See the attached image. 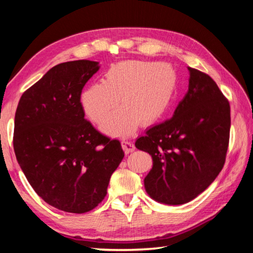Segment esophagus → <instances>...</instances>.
Segmentation results:
<instances>
[{
	"label": "esophagus",
	"mask_w": 253,
	"mask_h": 253,
	"mask_svg": "<svg viewBox=\"0 0 253 253\" xmlns=\"http://www.w3.org/2000/svg\"><path fill=\"white\" fill-rule=\"evenodd\" d=\"M122 146L126 154H129L135 151V145L132 144V142H130V140H127V139L122 140Z\"/></svg>",
	"instance_id": "1"
}]
</instances>
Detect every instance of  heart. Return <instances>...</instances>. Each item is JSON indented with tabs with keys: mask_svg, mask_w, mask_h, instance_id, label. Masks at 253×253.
<instances>
[{
	"mask_svg": "<svg viewBox=\"0 0 253 253\" xmlns=\"http://www.w3.org/2000/svg\"><path fill=\"white\" fill-rule=\"evenodd\" d=\"M176 74L165 63L127 60L107 70L105 81L88 85L80 96L84 114L93 123L101 122L113 111L101 128L113 135H129L139 123L151 125L161 119L172 104Z\"/></svg>",
	"mask_w": 253,
	"mask_h": 253,
	"instance_id": "obj_1",
	"label": "heart"
}]
</instances>
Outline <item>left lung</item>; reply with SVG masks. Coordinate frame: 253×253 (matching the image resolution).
Wrapping results in <instances>:
<instances>
[{
    "mask_svg": "<svg viewBox=\"0 0 253 253\" xmlns=\"http://www.w3.org/2000/svg\"><path fill=\"white\" fill-rule=\"evenodd\" d=\"M173 117L149 128L135 146L153 158L145 190L160 203H187L223 169L230 138V104L211 77L193 68Z\"/></svg>",
    "mask_w": 253,
    "mask_h": 253,
    "instance_id": "8db88e82",
    "label": "left lung"
}]
</instances>
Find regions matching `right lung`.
<instances>
[{
  "mask_svg": "<svg viewBox=\"0 0 253 253\" xmlns=\"http://www.w3.org/2000/svg\"><path fill=\"white\" fill-rule=\"evenodd\" d=\"M99 62L60 63L25 90L14 118L13 147L25 177L40 198L61 211L85 213L105 199L124 158L118 139L84 119L83 88Z\"/></svg>",
  "mask_w": 253,
  "mask_h": 253,
  "instance_id": "right-lung-1",
  "label": "right lung"
}]
</instances>
